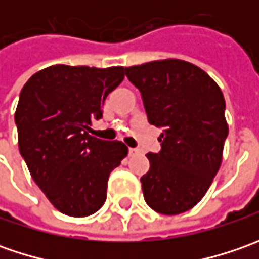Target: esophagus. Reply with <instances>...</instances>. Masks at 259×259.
<instances>
[{
    "label": "esophagus",
    "mask_w": 259,
    "mask_h": 259,
    "mask_svg": "<svg viewBox=\"0 0 259 259\" xmlns=\"http://www.w3.org/2000/svg\"><path fill=\"white\" fill-rule=\"evenodd\" d=\"M128 154L131 155H137V154H140V150H137V148H128Z\"/></svg>",
    "instance_id": "esophagus-1"
}]
</instances>
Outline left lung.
Masks as SVG:
<instances>
[{"label": "left lung", "mask_w": 259, "mask_h": 259, "mask_svg": "<svg viewBox=\"0 0 259 259\" xmlns=\"http://www.w3.org/2000/svg\"><path fill=\"white\" fill-rule=\"evenodd\" d=\"M125 73L141 92L148 122L163 130L160 153L147 154L145 202L161 214L190 210L222 164L228 137L224 94L204 70L179 59L125 67Z\"/></svg>", "instance_id": "left-lung-1"}]
</instances>
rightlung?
<instances>
[{
  "mask_svg": "<svg viewBox=\"0 0 259 259\" xmlns=\"http://www.w3.org/2000/svg\"><path fill=\"white\" fill-rule=\"evenodd\" d=\"M124 67L49 66L21 89L15 109L18 148L35 184L62 213L83 218L106 200L108 179L128 154L122 141L89 135Z\"/></svg>",
  "mask_w": 259,
  "mask_h": 259,
  "instance_id": "obj_1",
  "label": "right lung"
}]
</instances>
